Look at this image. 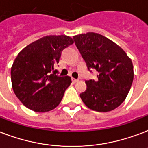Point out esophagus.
I'll use <instances>...</instances> for the list:
<instances>
[{"instance_id":"34e87169","label":"esophagus","mask_w":148,"mask_h":148,"mask_svg":"<svg viewBox=\"0 0 148 148\" xmlns=\"http://www.w3.org/2000/svg\"><path fill=\"white\" fill-rule=\"evenodd\" d=\"M72 82H73V83H76V82H78V79L72 78Z\"/></svg>"}]
</instances>
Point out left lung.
Instances as JSON below:
<instances>
[{
	"label": "left lung",
	"instance_id": "1",
	"mask_svg": "<svg viewBox=\"0 0 148 148\" xmlns=\"http://www.w3.org/2000/svg\"><path fill=\"white\" fill-rule=\"evenodd\" d=\"M90 72H99L98 80L85 81L87 89L80 94L85 106L96 112L113 110L123 102L134 80L131 60L121 47L95 32L73 37Z\"/></svg>",
	"mask_w": 148,
	"mask_h": 148
}]
</instances>
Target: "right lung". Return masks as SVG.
Segmentation results:
<instances>
[{
  "mask_svg": "<svg viewBox=\"0 0 148 148\" xmlns=\"http://www.w3.org/2000/svg\"><path fill=\"white\" fill-rule=\"evenodd\" d=\"M74 40L67 36H47L29 44L14 60L11 69L12 88L27 108L43 112L55 109L71 83L54 69L62 51Z\"/></svg>",
  "mask_w": 148,
  "mask_h": 148,
  "instance_id": "add662e5",
  "label": "right lung"
}]
</instances>
